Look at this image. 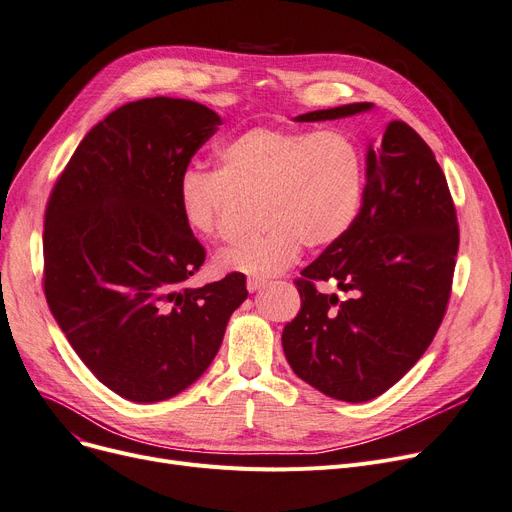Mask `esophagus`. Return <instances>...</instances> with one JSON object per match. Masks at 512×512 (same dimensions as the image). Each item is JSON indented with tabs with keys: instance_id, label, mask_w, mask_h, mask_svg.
Instances as JSON below:
<instances>
[{
	"instance_id": "34e87169",
	"label": "esophagus",
	"mask_w": 512,
	"mask_h": 512,
	"mask_svg": "<svg viewBox=\"0 0 512 512\" xmlns=\"http://www.w3.org/2000/svg\"><path fill=\"white\" fill-rule=\"evenodd\" d=\"M265 286H267V282H265V280H259V278H249V280H247V288H249V292L263 290Z\"/></svg>"
}]
</instances>
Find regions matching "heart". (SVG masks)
<instances>
[{
  "label": "heart",
  "instance_id": "obj_1",
  "mask_svg": "<svg viewBox=\"0 0 512 512\" xmlns=\"http://www.w3.org/2000/svg\"><path fill=\"white\" fill-rule=\"evenodd\" d=\"M218 168H186L176 199L184 226L197 236L220 232L230 197H257V234L215 255L220 272L272 278L301 257L303 245L324 249L353 228L365 193V157L342 130L253 126L226 141Z\"/></svg>",
  "mask_w": 512,
  "mask_h": 512
}]
</instances>
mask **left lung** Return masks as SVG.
<instances>
[{"label":"left lung","instance_id":"obj_1","mask_svg":"<svg viewBox=\"0 0 512 512\" xmlns=\"http://www.w3.org/2000/svg\"><path fill=\"white\" fill-rule=\"evenodd\" d=\"M371 110L348 103L299 116L319 122ZM459 222L434 151L392 120L367 151V184L353 228L294 280L301 311L282 332L301 380L344 402L384 394L432 344L452 292ZM332 279L349 294L316 290Z\"/></svg>","mask_w":512,"mask_h":512}]
</instances>
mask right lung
I'll return each instance as SVG.
<instances>
[{"label":"right lung","mask_w":512,"mask_h":512,"mask_svg":"<svg viewBox=\"0 0 512 512\" xmlns=\"http://www.w3.org/2000/svg\"><path fill=\"white\" fill-rule=\"evenodd\" d=\"M220 124L197 101H130L89 130L51 188L47 305L80 361L132 402L199 380L249 294L236 272L186 286L205 249L184 226L178 178Z\"/></svg>","instance_id":"add662e5"}]
</instances>
